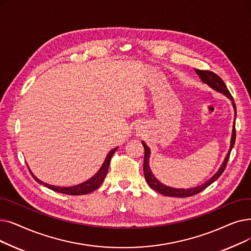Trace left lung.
<instances>
[{
    "label": "left lung",
    "mask_w": 251,
    "mask_h": 251,
    "mask_svg": "<svg viewBox=\"0 0 251 251\" xmlns=\"http://www.w3.org/2000/svg\"><path fill=\"white\" fill-rule=\"evenodd\" d=\"M196 74L199 75V78L201 79V81L208 85L211 89H213L214 91L219 92L224 94L226 97H227L228 100L232 101V105L234 107V112H235V120H236V104L234 102L233 97L231 95V93L228 92L226 86L225 85L224 81L219 77V75H215L212 72H208V71H200V70H195ZM235 139H236V130H235V121H234V126H233V131H232V136H231V144H230V149H228L227 154L223 162V164L221 165V167L219 168L213 176L207 179L205 182H203L202 184H199L197 187L194 188H189V189H177V188H172V187H168L166 184H163L161 181L158 180V178L155 177L154 174H152L151 167H150V156H151V150L150 148L146 145L145 141H141L143 143V146L145 148V160H144V173H145V178L148 182V184L150 186L151 189L157 191L158 193L164 195V196H168V197H180V198H184V197H190V196H194L196 194H198L200 192H202L203 190H205L207 187L210 186L212 182H214L217 178H219L222 173L224 172L226 165L227 163L228 157H230L231 151L235 145Z\"/></svg>",
    "instance_id": "left-lung-1"
}]
</instances>
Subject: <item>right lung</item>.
<instances>
[{"mask_svg":"<svg viewBox=\"0 0 251 251\" xmlns=\"http://www.w3.org/2000/svg\"><path fill=\"white\" fill-rule=\"evenodd\" d=\"M118 150V147L111 150L108 151V154L106 155L101 167L100 168V170L97 171L92 177H90L89 179H87L86 181H83L82 183L79 184H75V186L73 187H56V186H52V184L46 183L44 181L40 180L37 176H35V174L31 172V170L29 169L30 173H31V176L35 178V180L43 186H45L46 188L54 191V192H57V193H61V194H67V195H75V196H79V195H85V194H89L93 191H95L96 189H99L100 187V184L103 182L105 176H106V173L108 171V167H110V162L111 159L113 157V155L115 154V151ZM28 167V166H27Z\"/></svg>","mask_w":251,"mask_h":251,"instance_id":"obj_1","label":"right lung"}]
</instances>
